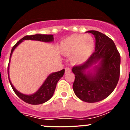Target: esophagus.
<instances>
[{
	"label": "esophagus",
	"mask_w": 130,
	"mask_h": 130,
	"mask_svg": "<svg viewBox=\"0 0 130 130\" xmlns=\"http://www.w3.org/2000/svg\"><path fill=\"white\" fill-rule=\"evenodd\" d=\"M71 72V69L69 67H66L65 68V73H70Z\"/></svg>",
	"instance_id": "1"
}]
</instances>
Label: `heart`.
Returning a JSON list of instances; mask_svg holds the SVG:
<instances>
[{
  "label": "heart",
  "instance_id": "b5f03b06",
  "mask_svg": "<svg viewBox=\"0 0 130 130\" xmlns=\"http://www.w3.org/2000/svg\"><path fill=\"white\" fill-rule=\"evenodd\" d=\"M95 42L90 34H73L61 42V51L64 55L72 56L73 62L86 61L94 49Z\"/></svg>",
  "mask_w": 130,
  "mask_h": 130
}]
</instances>
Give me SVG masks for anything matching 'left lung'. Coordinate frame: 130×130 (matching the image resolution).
Returning <instances> with one entry per match:
<instances>
[{
  "instance_id": "left-lung-1",
  "label": "left lung",
  "mask_w": 130,
  "mask_h": 130,
  "mask_svg": "<svg viewBox=\"0 0 130 130\" xmlns=\"http://www.w3.org/2000/svg\"><path fill=\"white\" fill-rule=\"evenodd\" d=\"M88 32L94 36V52L87 61L73 66L75 74L73 89L79 99L88 103L100 102L109 96L114 90L120 77V55L111 38L96 30ZM99 62L92 72L87 71Z\"/></svg>"
}]
</instances>
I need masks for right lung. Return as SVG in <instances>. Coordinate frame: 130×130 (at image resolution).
<instances>
[{
  "label": "right lung",
  "instance_id": "add662e5",
  "mask_svg": "<svg viewBox=\"0 0 130 130\" xmlns=\"http://www.w3.org/2000/svg\"><path fill=\"white\" fill-rule=\"evenodd\" d=\"M36 40V41H40V42H51L53 41L54 38L53 35H52V34H34V35L25 36V37L23 38L22 39H21L19 42H17L14 46L12 47L11 54H10V60L14 49L23 40ZM64 72H65V70H64V69H63V70L59 71V72H54V73H51L47 77V79L45 80L43 83L42 84V85L40 87V88L35 93L30 95H26L19 92L18 90H16L15 87L13 86L12 83L10 81V77H9V65L8 67V74L9 81H10V85H11L14 92L23 101H24L27 104H32V105H38V104H43V103L46 102L47 101L51 99L54 94L57 83L59 81V79L63 76Z\"/></svg>",
  "mask_w": 130,
  "mask_h": 130
}]
</instances>
